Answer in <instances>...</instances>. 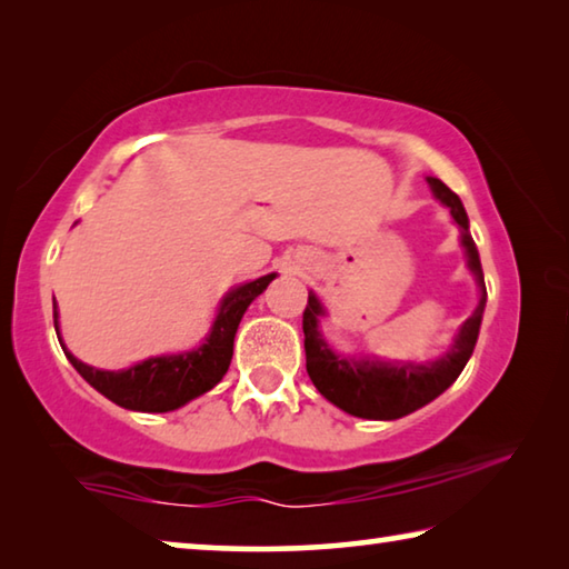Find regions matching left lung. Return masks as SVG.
I'll return each instance as SVG.
<instances>
[{
  "instance_id": "1",
  "label": "left lung",
  "mask_w": 569,
  "mask_h": 569,
  "mask_svg": "<svg viewBox=\"0 0 569 569\" xmlns=\"http://www.w3.org/2000/svg\"><path fill=\"white\" fill-rule=\"evenodd\" d=\"M429 186L437 192L441 203L451 210V218L457 220L461 233H465L461 236V246L467 250L469 271L477 276V283L481 288L479 306L457 333L455 349L447 356H441L439 361H431L427 366H391L381 361H349L336 356L319 333V316L323 313L319 298L313 293L308 296L303 311L306 371L311 377L313 387L331 403H336V407L351 413V417L401 419L411 411L427 407L429 401H435L441 391H447L457 381L471 351H475L481 313H485L487 303L485 273H481L479 253L475 248V240L469 236V218L459 196L455 190H449L439 178H429Z\"/></svg>"
}]
</instances>
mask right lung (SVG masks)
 Returning <instances> with one entry per match:
<instances>
[{"label":"right lung","mask_w":569,"mask_h":569,"mask_svg":"<svg viewBox=\"0 0 569 569\" xmlns=\"http://www.w3.org/2000/svg\"><path fill=\"white\" fill-rule=\"evenodd\" d=\"M276 273H268L258 281L238 286L223 298L220 313L213 323V331L203 346L196 351H186L178 356H158L124 371H100L92 366L77 361L70 351L67 359L77 369V373L98 389L102 397L118 403V407L132 411H172L200 397L226 377L230 359H233V339L238 323L243 319L246 308L253 298L266 291ZM57 329V311H54Z\"/></svg>","instance_id":"right-lung-1"}]
</instances>
